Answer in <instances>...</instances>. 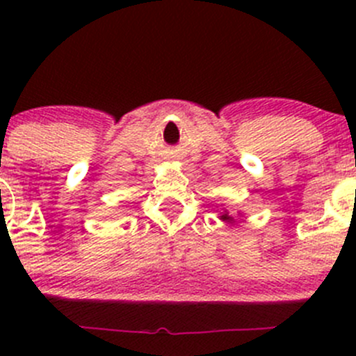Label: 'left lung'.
<instances>
[{"label":"left lung","instance_id":"left-lung-1","mask_svg":"<svg viewBox=\"0 0 356 356\" xmlns=\"http://www.w3.org/2000/svg\"><path fill=\"white\" fill-rule=\"evenodd\" d=\"M220 220L225 222V224H229V225H236V224H238V218L232 217V215L229 213V211H224V213H220Z\"/></svg>","mask_w":356,"mask_h":356}]
</instances>
